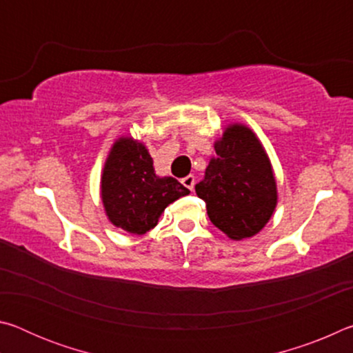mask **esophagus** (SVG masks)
I'll use <instances>...</instances> for the list:
<instances>
[{
    "mask_svg": "<svg viewBox=\"0 0 353 353\" xmlns=\"http://www.w3.org/2000/svg\"><path fill=\"white\" fill-rule=\"evenodd\" d=\"M182 183L185 185V187H187L188 190H191L193 191V188H194V176H187V177H183L182 179Z\"/></svg>",
    "mask_w": 353,
    "mask_h": 353,
    "instance_id": "obj_1",
    "label": "esophagus"
}]
</instances>
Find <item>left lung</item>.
Segmentation results:
<instances>
[{"instance_id":"obj_1","label":"left lung","mask_w":353,"mask_h":353,"mask_svg":"<svg viewBox=\"0 0 353 353\" xmlns=\"http://www.w3.org/2000/svg\"><path fill=\"white\" fill-rule=\"evenodd\" d=\"M216 155L196 194L205 201L212 223L232 240L254 236L271 219L277 185L265 148L244 124H230L214 141Z\"/></svg>"}]
</instances>
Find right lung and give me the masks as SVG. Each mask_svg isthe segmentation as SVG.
Instances as JSON below:
<instances>
[{"mask_svg":"<svg viewBox=\"0 0 353 353\" xmlns=\"http://www.w3.org/2000/svg\"><path fill=\"white\" fill-rule=\"evenodd\" d=\"M146 146L130 137L118 139L101 176V199L110 223L134 235L154 229L171 202L190 190L174 177H159Z\"/></svg>","mask_w":353,"mask_h":353,"instance_id":"1","label":"right lung"}]
</instances>
